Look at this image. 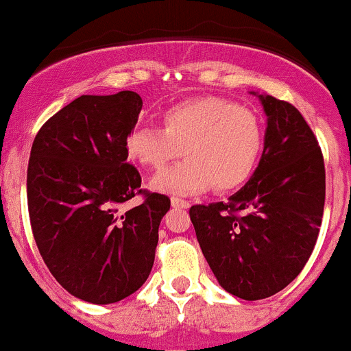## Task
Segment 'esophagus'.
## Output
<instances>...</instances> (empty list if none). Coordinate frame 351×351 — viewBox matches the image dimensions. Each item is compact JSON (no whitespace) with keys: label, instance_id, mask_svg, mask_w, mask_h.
<instances>
[{"label":"esophagus","instance_id":"esophagus-1","mask_svg":"<svg viewBox=\"0 0 351 351\" xmlns=\"http://www.w3.org/2000/svg\"><path fill=\"white\" fill-rule=\"evenodd\" d=\"M171 204H172V207H176V208H189V207H191V204H189L187 200L179 199V197H172Z\"/></svg>","mask_w":351,"mask_h":351}]
</instances>
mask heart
<instances>
[{
  "instance_id": "b5f03b06",
  "label": "heart",
  "mask_w": 351,
  "mask_h": 351,
  "mask_svg": "<svg viewBox=\"0 0 351 351\" xmlns=\"http://www.w3.org/2000/svg\"><path fill=\"white\" fill-rule=\"evenodd\" d=\"M162 129L137 125L125 137L129 157L143 167L162 171L180 156L187 160L152 180L156 191L197 194L239 189L261 157L263 128L250 109L222 97H197L160 112Z\"/></svg>"
}]
</instances>
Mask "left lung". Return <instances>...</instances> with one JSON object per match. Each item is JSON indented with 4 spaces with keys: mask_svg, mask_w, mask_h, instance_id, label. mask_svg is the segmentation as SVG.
<instances>
[{
    "mask_svg": "<svg viewBox=\"0 0 351 351\" xmlns=\"http://www.w3.org/2000/svg\"><path fill=\"white\" fill-rule=\"evenodd\" d=\"M258 97L267 131L252 179L227 202L189 210L219 283L243 300L271 297L300 274L325 206V162L313 131L290 102Z\"/></svg>",
    "mask_w": 351,
    "mask_h": 351,
    "instance_id": "1",
    "label": "left lung"
}]
</instances>
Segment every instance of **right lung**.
Instances as JSON below:
<instances>
[{
	"label": "right lung",
	"mask_w": 351,
	"mask_h": 351,
	"mask_svg": "<svg viewBox=\"0 0 351 351\" xmlns=\"http://www.w3.org/2000/svg\"><path fill=\"white\" fill-rule=\"evenodd\" d=\"M143 99L134 90L81 96L39 129L27 164V210L43 261L71 295L119 302L154 265L159 223L171 199L141 189L125 137ZM136 195L143 204L125 211Z\"/></svg>",
	"instance_id": "obj_1"
}]
</instances>
